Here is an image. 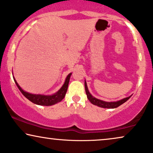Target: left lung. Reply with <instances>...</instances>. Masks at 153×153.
Listing matches in <instances>:
<instances>
[{
	"label": "left lung",
	"mask_w": 153,
	"mask_h": 153,
	"mask_svg": "<svg viewBox=\"0 0 153 153\" xmlns=\"http://www.w3.org/2000/svg\"><path fill=\"white\" fill-rule=\"evenodd\" d=\"M84 86H85V91H86V94L87 96V98L89 100V101L92 103L93 105H97L98 107H100V108H109V109H113V108H116L117 107L120 106L121 105H122L123 103H124L125 102H126L128 99H129L131 96L127 97V98H123L122 100H118V101H114V102H106V101L100 100V99H98L96 98H95L90 94L89 92L88 89V86H87V84L86 81L85 80V83H84Z\"/></svg>",
	"instance_id": "left-lung-1"
}]
</instances>
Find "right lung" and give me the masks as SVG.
Here are the masks:
<instances>
[{
	"mask_svg": "<svg viewBox=\"0 0 153 153\" xmlns=\"http://www.w3.org/2000/svg\"><path fill=\"white\" fill-rule=\"evenodd\" d=\"M72 73H69L66 77L65 81L62 86L61 87L60 89L58 91L53 95H42V94H30V93L27 92V91H24L22 88L19 86V85L17 84V81L15 80V78L14 81H15L16 85L18 87L19 91L21 93L27 98L28 100H29L31 102H32L34 104L39 105H43V106H51L53 105L56 104L57 102H59L62 101L63 98H65V95H66L67 88H68V84L69 82V79H70Z\"/></svg>",
	"mask_w": 153,
	"mask_h": 153,
	"instance_id": "obj_1",
	"label": "right lung"
}]
</instances>
